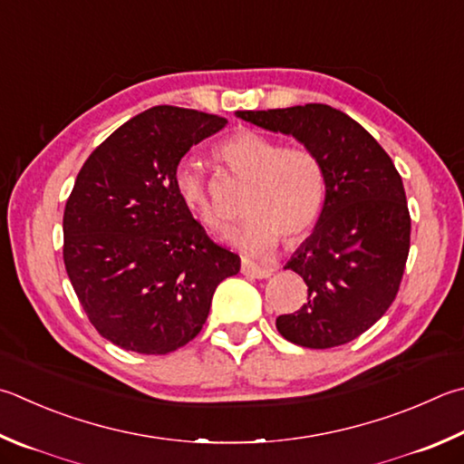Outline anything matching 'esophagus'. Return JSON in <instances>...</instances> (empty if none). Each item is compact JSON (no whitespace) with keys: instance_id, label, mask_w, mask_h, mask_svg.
I'll return each instance as SVG.
<instances>
[{"instance_id":"34e87169","label":"esophagus","mask_w":464,"mask_h":464,"mask_svg":"<svg viewBox=\"0 0 464 464\" xmlns=\"http://www.w3.org/2000/svg\"><path fill=\"white\" fill-rule=\"evenodd\" d=\"M241 272L246 274V276H249V277H257V280H266V277L272 276L274 269H272V267L257 266V264H254V261L243 259V264H241Z\"/></svg>"}]
</instances>
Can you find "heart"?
Wrapping results in <instances>:
<instances>
[{"label":"heart","mask_w":464,"mask_h":464,"mask_svg":"<svg viewBox=\"0 0 464 464\" xmlns=\"http://www.w3.org/2000/svg\"><path fill=\"white\" fill-rule=\"evenodd\" d=\"M215 158L247 182L241 200L247 218L229 235L235 247L249 256H266L280 237L290 246L314 229L326 198V170L316 151L284 148L280 140L266 133L239 130L215 148ZM174 190L205 229H225V218L195 164L184 160L176 166Z\"/></svg>","instance_id":"b5f03b06"}]
</instances>
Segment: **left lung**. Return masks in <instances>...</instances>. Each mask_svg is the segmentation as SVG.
Instances as JSON below:
<instances>
[{
	"mask_svg": "<svg viewBox=\"0 0 464 464\" xmlns=\"http://www.w3.org/2000/svg\"><path fill=\"white\" fill-rule=\"evenodd\" d=\"M237 117L296 138L326 170L323 213L284 266L306 282L308 300L294 314L277 316V331L308 349L357 339L392 306L406 267L411 221L401 176L372 133L331 105Z\"/></svg>",
	"mask_w": 464,
	"mask_h": 464,
	"instance_id": "8db88e82",
	"label": "left lung"
}]
</instances>
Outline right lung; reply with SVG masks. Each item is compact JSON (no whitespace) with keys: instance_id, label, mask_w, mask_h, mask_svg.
Listing matches in <instances>:
<instances>
[{"instance_id":"add662e5","label":"right lung","mask_w":464,"mask_h":464,"mask_svg":"<svg viewBox=\"0 0 464 464\" xmlns=\"http://www.w3.org/2000/svg\"><path fill=\"white\" fill-rule=\"evenodd\" d=\"M225 117L158 105L117 128L82 164L64 207V267L101 336L166 355L200 333L239 256L208 237L174 190V170Z\"/></svg>"}]
</instances>
